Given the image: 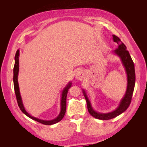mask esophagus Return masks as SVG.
Returning a JSON list of instances; mask_svg holds the SVG:
<instances>
[{
	"label": "esophagus",
	"mask_w": 147,
	"mask_h": 147,
	"mask_svg": "<svg viewBox=\"0 0 147 147\" xmlns=\"http://www.w3.org/2000/svg\"><path fill=\"white\" fill-rule=\"evenodd\" d=\"M76 78L79 80H82L84 78V74L82 70H79L76 74Z\"/></svg>",
	"instance_id": "obj_1"
}]
</instances>
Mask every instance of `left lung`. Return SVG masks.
<instances>
[{"label":"left lung","mask_w":147,"mask_h":147,"mask_svg":"<svg viewBox=\"0 0 147 147\" xmlns=\"http://www.w3.org/2000/svg\"><path fill=\"white\" fill-rule=\"evenodd\" d=\"M112 36L113 41L115 42H116L118 45V48H117L116 50H115L113 51V53H115V54L117 55L120 57L124 68H125V70L127 74V89L123 98L121 99V101H120L118 108L116 110H115L113 112L110 113H101L96 112V111L92 109L91 104L90 103V101L88 99V97L86 95L85 91L84 90H83V95L84 96V98H85L86 100L89 113H90V115L93 117L102 120H108L117 117L120 114L123 113L124 111L126 110V109L129 107V106L131 104L136 82L134 64L129 55V51L126 50V47L121 41V40L119 39V38H118L115 35H113Z\"/></svg>","instance_id":"left-lung-1"}]
</instances>
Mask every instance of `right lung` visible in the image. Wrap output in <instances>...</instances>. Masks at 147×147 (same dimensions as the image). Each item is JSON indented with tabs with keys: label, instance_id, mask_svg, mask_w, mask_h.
<instances>
[{
	"label": "right lung",
	"instance_id": "add662e5",
	"mask_svg": "<svg viewBox=\"0 0 147 147\" xmlns=\"http://www.w3.org/2000/svg\"><path fill=\"white\" fill-rule=\"evenodd\" d=\"M19 55H20V51L19 50H18L15 56V63L14 65V69H13V84H14L15 92L16 97L18 105L20 110L22 111V112L26 115V116H28L30 118L32 119L37 122L43 124H45V125H51V124H54L55 123H58L63 118V117L65 115V111H66L67 94L69 88L71 87V85H72V83L69 82L67 84L66 86L64 88L63 91H62L61 99V111L59 115L56 118L53 119L52 120L47 121V120L40 119H38L31 116L30 115H29L27 112H26V110L24 107L23 102H22L20 92L19 84H18V72H19Z\"/></svg>",
	"mask_w": 147,
	"mask_h": 147
}]
</instances>
